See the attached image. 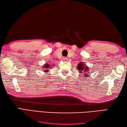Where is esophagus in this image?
<instances>
[{
    "mask_svg": "<svg viewBox=\"0 0 127 127\" xmlns=\"http://www.w3.org/2000/svg\"><path fill=\"white\" fill-rule=\"evenodd\" d=\"M64 61H67L68 60H67V58H64Z\"/></svg>",
    "mask_w": 127,
    "mask_h": 127,
    "instance_id": "34e87169",
    "label": "esophagus"
}]
</instances>
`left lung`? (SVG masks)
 Masks as SVG:
<instances>
[{"instance_id": "8db88e82", "label": "left lung", "mask_w": 127, "mask_h": 127, "mask_svg": "<svg viewBox=\"0 0 127 127\" xmlns=\"http://www.w3.org/2000/svg\"><path fill=\"white\" fill-rule=\"evenodd\" d=\"M77 68L78 70H79V72H80V74H83L82 75L84 77H88V75H90V68L84 63L80 62L78 64V66Z\"/></svg>"}]
</instances>
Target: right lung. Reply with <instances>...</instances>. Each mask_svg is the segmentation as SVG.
Returning a JSON list of instances; mask_svg holds the SVG:
<instances>
[{"label":"right lung","mask_w":127,"mask_h":127,"mask_svg":"<svg viewBox=\"0 0 127 127\" xmlns=\"http://www.w3.org/2000/svg\"><path fill=\"white\" fill-rule=\"evenodd\" d=\"M52 67L51 66V65L49 64L48 63L45 64L43 66V67H42V69H43V71L45 72L46 74H47L48 72H49L50 69H52Z\"/></svg>","instance_id":"right-lung-1"}]
</instances>
